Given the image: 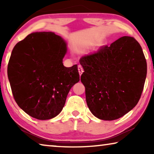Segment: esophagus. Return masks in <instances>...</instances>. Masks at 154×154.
I'll return each instance as SVG.
<instances>
[{
	"label": "esophagus",
	"instance_id": "esophagus-1",
	"mask_svg": "<svg viewBox=\"0 0 154 154\" xmlns=\"http://www.w3.org/2000/svg\"><path fill=\"white\" fill-rule=\"evenodd\" d=\"M78 71H79V75H82V74L83 72V67L81 66V65H79V66H78Z\"/></svg>",
	"mask_w": 154,
	"mask_h": 154
}]
</instances>
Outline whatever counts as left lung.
<instances>
[{"instance_id":"obj_1","label":"left lung","mask_w":154,"mask_h":154,"mask_svg":"<svg viewBox=\"0 0 154 154\" xmlns=\"http://www.w3.org/2000/svg\"><path fill=\"white\" fill-rule=\"evenodd\" d=\"M79 62L84 69L81 81L87 105L96 118L115 120L137 105L144 88L147 62L134 37L122 36Z\"/></svg>"}]
</instances>
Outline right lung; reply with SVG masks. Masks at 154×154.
<instances>
[{
    "label": "right lung",
    "instance_id": "1",
    "mask_svg": "<svg viewBox=\"0 0 154 154\" xmlns=\"http://www.w3.org/2000/svg\"><path fill=\"white\" fill-rule=\"evenodd\" d=\"M66 44L51 32H34L18 42L10 57L9 80L17 105L41 120L60 113L72 85L79 81L77 65L65 67Z\"/></svg>",
    "mask_w": 154,
    "mask_h": 154
}]
</instances>
